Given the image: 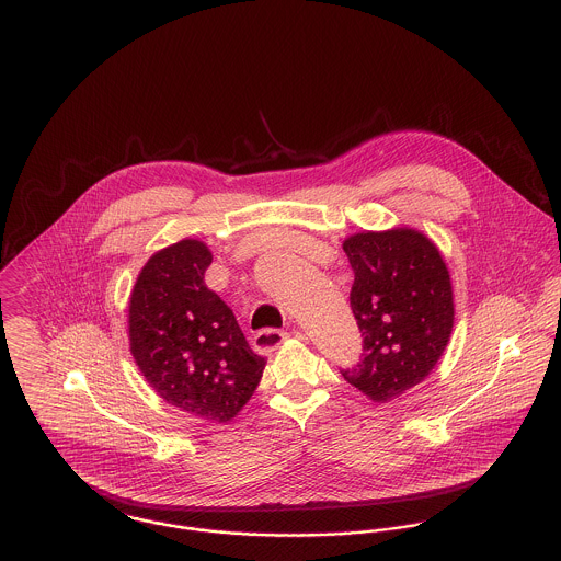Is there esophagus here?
Returning <instances> with one entry per match:
<instances>
[{
    "label": "esophagus",
    "instance_id": "34e87169",
    "mask_svg": "<svg viewBox=\"0 0 561 561\" xmlns=\"http://www.w3.org/2000/svg\"><path fill=\"white\" fill-rule=\"evenodd\" d=\"M289 339V332L285 330H274V328H265V330H259L252 339V345L259 354H270L274 352L276 347H280L285 341Z\"/></svg>",
    "mask_w": 561,
    "mask_h": 561
}]
</instances>
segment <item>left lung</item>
Listing matches in <instances>:
<instances>
[{
    "label": "left lung",
    "mask_w": 561,
    "mask_h": 561,
    "mask_svg": "<svg viewBox=\"0 0 561 561\" xmlns=\"http://www.w3.org/2000/svg\"><path fill=\"white\" fill-rule=\"evenodd\" d=\"M343 250L354 270L350 307L363 354L341 376L369 400H396L430 376L449 343V270L432 241L405 227L356 233Z\"/></svg>",
    "instance_id": "8db88e82"
}]
</instances>
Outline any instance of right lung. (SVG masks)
<instances>
[{
	"label": "right lung",
	"mask_w": 561,
	"mask_h": 561,
	"mask_svg": "<svg viewBox=\"0 0 561 561\" xmlns=\"http://www.w3.org/2000/svg\"><path fill=\"white\" fill-rule=\"evenodd\" d=\"M209 248L181 240L156 252L129 298V345L161 400L196 419L231 421L265 369L233 311L207 289Z\"/></svg>",
	"instance_id": "add662e5"
}]
</instances>
